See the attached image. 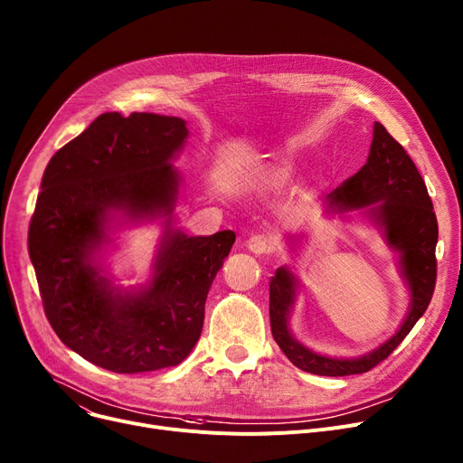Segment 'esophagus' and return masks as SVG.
Masks as SVG:
<instances>
[{
  "mask_svg": "<svg viewBox=\"0 0 463 463\" xmlns=\"http://www.w3.org/2000/svg\"><path fill=\"white\" fill-rule=\"evenodd\" d=\"M248 248L250 251H253L255 255H269L275 250V243L271 240V236L266 234H253L248 240Z\"/></svg>",
  "mask_w": 463,
  "mask_h": 463,
  "instance_id": "esophagus-1",
  "label": "esophagus"
}]
</instances>
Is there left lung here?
<instances>
[{
    "label": "left lung",
    "mask_w": 463,
    "mask_h": 463,
    "mask_svg": "<svg viewBox=\"0 0 463 463\" xmlns=\"http://www.w3.org/2000/svg\"><path fill=\"white\" fill-rule=\"evenodd\" d=\"M327 204L341 210L368 208V215L383 225L387 241L402 255V271L411 288V311L392 338L359 359L318 355L296 343L288 326L296 281L287 268H277L269 279L271 335L283 354L305 373L318 376H350L373 371L404 341L432 301L438 277V218L426 184L408 150L382 125L374 122V137L366 164L327 195Z\"/></svg>",
    "instance_id": "obj_1"
}]
</instances>
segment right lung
I'll use <instances>...</instances> for the list:
<instances>
[{
	"label": "right lung",
	"instance_id": "add662e5",
	"mask_svg": "<svg viewBox=\"0 0 463 463\" xmlns=\"http://www.w3.org/2000/svg\"><path fill=\"white\" fill-rule=\"evenodd\" d=\"M186 137L178 117L102 113L53 154L43 176L27 245L44 315L71 350L111 373L158 371L192 352L208 290L236 240L232 231L171 232L150 287L128 298L113 296L89 262L111 210L171 213L178 176L169 160Z\"/></svg>",
	"mask_w": 463,
	"mask_h": 463
}]
</instances>
